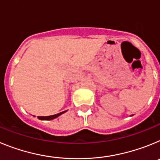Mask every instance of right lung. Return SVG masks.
I'll return each instance as SVG.
<instances>
[{
	"label": "right lung",
	"instance_id": "add662e5",
	"mask_svg": "<svg viewBox=\"0 0 160 160\" xmlns=\"http://www.w3.org/2000/svg\"><path fill=\"white\" fill-rule=\"evenodd\" d=\"M66 112V111H62V112L58 113L57 114H53V115H49V116H38V118L39 119H42V120H50V119H53V118H57V117L60 116L61 114H62L63 113Z\"/></svg>",
	"mask_w": 160,
	"mask_h": 160
}]
</instances>
